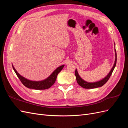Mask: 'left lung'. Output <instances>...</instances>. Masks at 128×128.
I'll return each instance as SVG.
<instances>
[{
	"instance_id": "obj_1",
	"label": "left lung",
	"mask_w": 128,
	"mask_h": 128,
	"mask_svg": "<svg viewBox=\"0 0 128 128\" xmlns=\"http://www.w3.org/2000/svg\"><path fill=\"white\" fill-rule=\"evenodd\" d=\"M115 63L114 64L113 66V68L111 69L110 72V73L108 74V75L105 77V78H104L103 80L99 81V82H94V83H88L84 81L83 80H82V78H80V77L79 76L78 72H77V70L76 69L75 70V76H76V80L77 82L78 83L80 86H82L83 88H99V87H101L102 86H103L105 84L108 80H109V78H110V76L112 74V72H113L114 69L115 67L116 64V60H117V56H116V50H115Z\"/></svg>"
}]
</instances>
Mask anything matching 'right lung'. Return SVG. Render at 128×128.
Listing matches in <instances>:
<instances>
[{
    "instance_id": "right-lung-1",
    "label": "right lung",
    "mask_w": 128,
    "mask_h": 128,
    "mask_svg": "<svg viewBox=\"0 0 128 128\" xmlns=\"http://www.w3.org/2000/svg\"><path fill=\"white\" fill-rule=\"evenodd\" d=\"M64 67V65H62L61 66L57 68L48 78H46L44 80L39 81V82L32 81L26 80V78H24V77L21 76L18 73V72L15 70L13 66V68L15 72L16 73L18 78L20 79L21 83L24 84L26 87L29 88L35 89V90H45V89H48L50 88L51 86H53L54 83H55L58 74L61 72V70Z\"/></svg>"
}]
</instances>
